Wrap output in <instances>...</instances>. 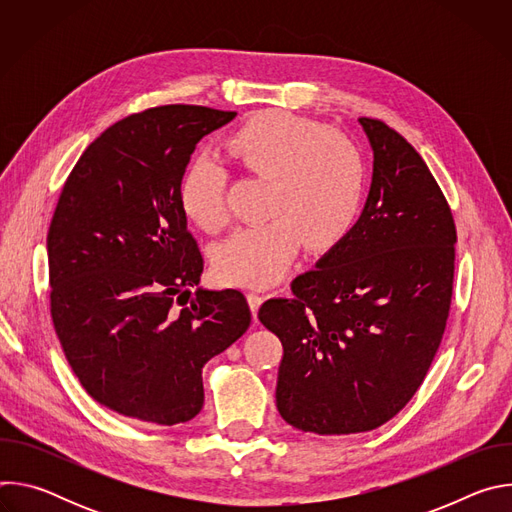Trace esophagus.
<instances>
[{
	"label": "esophagus",
	"instance_id": "34e87169",
	"mask_svg": "<svg viewBox=\"0 0 512 512\" xmlns=\"http://www.w3.org/2000/svg\"><path fill=\"white\" fill-rule=\"evenodd\" d=\"M247 300H249L251 312H253V316H255V314H257V310H259V306L263 304V296H261V294H257V291H249V294H247Z\"/></svg>",
	"mask_w": 512,
	"mask_h": 512
}]
</instances>
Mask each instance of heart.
<instances>
[{"label": "heart", "mask_w": 512, "mask_h": 512, "mask_svg": "<svg viewBox=\"0 0 512 512\" xmlns=\"http://www.w3.org/2000/svg\"><path fill=\"white\" fill-rule=\"evenodd\" d=\"M225 152L241 172L267 180L261 225L243 227L214 253V271L227 283L267 285L294 261L302 241L310 251L336 247L352 229L367 188V166L358 145L326 125L265 111L239 125ZM229 176L210 160L194 162L180 182V204L206 233L229 223Z\"/></svg>", "instance_id": "obj_1"}]
</instances>
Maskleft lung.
I'll return each mask as SVG.
<instances>
[{"label": "left lung", "mask_w": 512, "mask_h": 512, "mask_svg": "<svg viewBox=\"0 0 512 512\" xmlns=\"http://www.w3.org/2000/svg\"><path fill=\"white\" fill-rule=\"evenodd\" d=\"M358 121L375 154L358 223L289 298L259 308L283 346L277 411L318 435L393 419L421 387L452 304L458 235L442 188L403 135Z\"/></svg>", "instance_id": "left-lung-1"}]
</instances>
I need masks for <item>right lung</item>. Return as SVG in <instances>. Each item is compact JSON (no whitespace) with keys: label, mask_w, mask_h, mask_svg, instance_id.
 Wrapping results in <instances>:
<instances>
[{"label":"right lung","mask_w":512,"mask_h":512,"mask_svg":"<svg viewBox=\"0 0 512 512\" xmlns=\"http://www.w3.org/2000/svg\"><path fill=\"white\" fill-rule=\"evenodd\" d=\"M235 111L164 105L127 115L79 158L48 229L50 314L85 391L119 415L176 425L204 405L202 367L239 340L237 289L200 283L180 182L196 143Z\"/></svg>","instance_id":"right-lung-1"}]
</instances>
